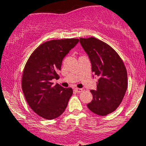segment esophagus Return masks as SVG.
<instances>
[{"instance_id":"esophagus-1","label":"esophagus","mask_w":146,"mask_h":146,"mask_svg":"<svg viewBox=\"0 0 146 146\" xmlns=\"http://www.w3.org/2000/svg\"><path fill=\"white\" fill-rule=\"evenodd\" d=\"M75 91L77 92V93H81V92H82V88H75L74 89Z\"/></svg>"}]
</instances>
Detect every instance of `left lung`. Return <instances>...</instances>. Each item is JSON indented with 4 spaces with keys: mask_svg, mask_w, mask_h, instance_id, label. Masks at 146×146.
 Segmentation results:
<instances>
[{
    "mask_svg": "<svg viewBox=\"0 0 146 146\" xmlns=\"http://www.w3.org/2000/svg\"><path fill=\"white\" fill-rule=\"evenodd\" d=\"M89 57L92 71L99 79L97 90H91L93 100L87 106L93 113L105 116L121 104L128 88L127 71L123 60L110 45L90 37L80 38Z\"/></svg>",
    "mask_w": 146,
    "mask_h": 146,
    "instance_id": "1",
    "label": "left lung"
}]
</instances>
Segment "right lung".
Wrapping results in <instances>:
<instances>
[{"label": "right lung", "instance_id": "obj_1", "mask_svg": "<svg viewBox=\"0 0 146 146\" xmlns=\"http://www.w3.org/2000/svg\"><path fill=\"white\" fill-rule=\"evenodd\" d=\"M78 38L52 40L33 51L22 77V89L30 108L46 119H53L64 113L73 95L71 88L53 85L51 80L60 78L63 58L78 44Z\"/></svg>", "mask_w": 146, "mask_h": 146}]
</instances>
